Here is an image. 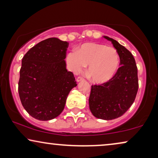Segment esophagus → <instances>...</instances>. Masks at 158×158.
I'll use <instances>...</instances> for the list:
<instances>
[{
	"instance_id": "esophagus-1",
	"label": "esophagus",
	"mask_w": 158,
	"mask_h": 158,
	"mask_svg": "<svg viewBox=\"0 0 158 158\" xmlns=\"http://www.w3.org/2000/svg\"><path fill=\"white\" fill-rule=\"evenodd\" d=\"M83 78L82 77H77V78L76 79V81H77V82H81V81H83Z\"/></svg>"
}]
</instances>
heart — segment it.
Returning a JSON list of instances; mask_svg holds the SVG:
<instances>
[{
  "instance_id": "b5f03b06",
  "label": "heart",
  "mask_w": 158,
  "mask_h": 158,
  "mask_svg": "<svg viewBox=\"0 0 158 158\" xmlns=\"http://www.w3.org/2000/svg\"><path fill=\"white\" fill-rule=\"evenodd\" d=\"M69 69L73 73L81 72L88 66V78L95 83L109 81L117 72L119 56L113 47L98 43L88 42L75 49V52L69 53L66 58Z\"/></svg>"
}]
</instances>
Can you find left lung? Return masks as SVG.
I'll return each instance as SVG.
<instances>
[{"instance_id": "1", "label": "left lung", "mask_w": 158, "mask_h": 158, "mask_svg": "<svg viewBox=\"0 0 158 158\" xmlns=\"http://www.w3.org/2000/svg\"><path fill=\"white\" fill-rule=\"evenodd\" d=\"M116 49L120 68L106 83L91 86L89 108L95 117L112 120L120 117L135 101L138 87L137 68L133 55L117 41L103 36Z\"/></svg>"}]
</instances>
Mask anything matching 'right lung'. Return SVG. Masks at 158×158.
Segmentation results:
<instances>
[{
  "label": "right lung",
  "mask_w": 158,
  "mask_h": 158,
  "mask_svg": "<svg viewBox=\"0 0 158 158\" xmlns=\"http://www.w3.org/2000/svg\"><path fill=\"white\" fill-rule=\"evenodd\" d=\"M69 43L49 38L29 49L21 61L19 94L26 111L36 119H53L63 111L69 93L77 85L66 69Z\"/></svg>",
  "instance_id": "add662e5"
}]
</instances>
